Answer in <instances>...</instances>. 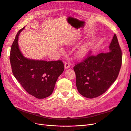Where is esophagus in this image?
<instances>
[{"instance_id":"34e87169","label":"esophagus","mask_w":131,"mask_h":131,"mask_svg":"<svg viewBox=\"0 0 131 131\" xmlns=\"http://www.w3.org/2000/svg\"><path fill=\"white\" fill-rule=\"evenodd\" d=\"M70 67V64H69V62H66V63H65V64H64V68L66 69H68Z\"/></svg>"}]
</instances>
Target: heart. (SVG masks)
Returning <instances> with one entry per match:
<instances>
[{
	"label": "heart",
	"instance_id": "b5f03b06",
	"mask_svg": "<svg viewBox=\"0 0 131 131\" xmlns=\"http://www.w3.org/2000/svg\"><path fill=\"white\" fill-rule=\"evenodd\" d=\"M89 52V47L87 44H84L78 49L76 53L79 58H84L87 56Z\"/></svg>",
	"mask_w": 131,
	"mask_h": 131
}]
</instances>
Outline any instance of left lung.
Instances as JSON below:
<instances>
[{
	"label": "left lung",
	"instance_id": "8db88e82",
	"mask_svg": "<svg viewBox=\"0 0 131 131\" xmlns=\"http://www.w3.org/2000/svg\"><path fill=\"white\" fill-rule=\"evenodd\" d=\"M75 64L76 86L82 96L93 98L106 92L118 77L122 64V52L116 34L109 45V52L90 55Z\"/></svg>",
	"mask_w": 131,
	"mask_h": 131
}]
</instances>
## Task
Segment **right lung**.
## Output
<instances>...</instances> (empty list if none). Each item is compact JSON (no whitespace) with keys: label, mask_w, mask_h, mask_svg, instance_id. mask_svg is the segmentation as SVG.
Returning a JSON list of instances; mask_svg holds the SVG:
<instances>
[{"label":"right lung","mask_w":131,"mask_h":131,"mask_svg":"<svg viewBox=\"0 0 131 131\" xmlns=\"http://www.w3.org/2000/svg\"><path fill=\"white\" fill-rule=\"evenodd\" d=\"M19 30L12 44L10 61L15 78L26 92L38 99L49 97L53 91L58 78L64 71L62 61H45L27 58L19 50Z\"/></svg>","instance_id":"add662e5"}]
</instances>
